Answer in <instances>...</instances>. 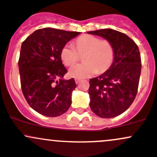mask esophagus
Masks as SVG:
<instances>
[{
    "label": "esophagus",
    "instance_id": "esophagus-1",
    "mask_svg": "<svg viewBox=\"0 0 157 157\" xmlns=\"http://www.w3.org/2000/svg\"><path fill=\"white\" fill-rule=\"evenodd\" d=\"M75 83L78 84V83H79V82H80V79H79V78H75Z\"/></svg>",
    "mask_w": 157,
    "mask_h": 157
}]
</instances>
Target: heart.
Segmentation results:
<instances>
[{
  "mask_svg": "<svg viewBox=\"0 0 157 157\" xmlns=\"http://www.w3.org/2000/svg\"><path fill=\"white\" fill-rule=\"evenodd\" d=\"M73 45H63L60 52V60L67 67H72L78 61V54L83 55L84 63L70 70L69 74L73 78H87L95 73H104L113 64L115 52L109 40L85 34L74 40Z\"/></svg>",
  "mask_w": 157,
  "mask_h": 157,
  "instance_id": "obj_1",
  "label": "heart"
}]
</instances>
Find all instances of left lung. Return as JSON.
Instances as JSON below:
<instances>
[{
  "label": "left lung",
  "instance_id": "1",
  "mask_svg": "<svg viewBox=\"0 0 157 157\" xmlns=\"http://www.w3.org/2000/svg\"><path fill=\"white\" fill-rule=\"evenodd\" d=\"M109 40L115 52L109 70L90 79V107L103 118L120 115L129 107L136 97L141 70V55L137 44L125 33L112 29L87 32Z\"/></svg>",
  "mask_w": 157,
  "mask_h": 157
}]
</instances>
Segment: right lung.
Instances as JSON below:
<instances>
[{"label":"right lung","mask_w":157,"mask_h":157,"mask_svg":"<svg viewBox=\"0 0 157 157\" xmlns=\"http://www.w3.org/2000/svg\"><path fill=\"white\" fill-rule=\"evenodd\" d=\"M79 32L46 28L36 30L21 44L18 59L23 95L33 109L47 117L64 114L71 105L74 78L63 80L67 72L60 49Z\"/></svg>","instance_id":"1"}]
</instances>
